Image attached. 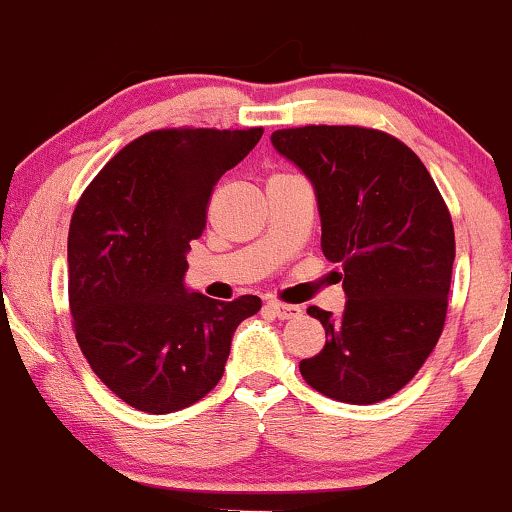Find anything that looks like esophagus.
Listing matches in <instances>:
<instances>
[{
    "instance_id": "esophagus-1",
    "label": "esophagus",
    "mask_w": 512,
    "mask_h": 512,
    "mask_svg": "<svg viewBox=\"0 0 512 512\" xmlns=\"http://www.w3.org/2000/svg\"><path fill=\"white\" fill-rule=\"evenodd\" d=\"M267 310H272L279 320H291V317H298L303 313L301 305H289V303H281V301H269Z\"/></svg>"
}]
</instances>
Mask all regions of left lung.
Here are the masks:
<instances>
[{
	"instance_id": "left-lung-1",
	"label": "left lung",
	"mask_w": 512,
	"mask_h": 512,
	"mask_svg": "<svg viewBox=\"0 0 512 512\" xmlns=\"http://www.w3.org/2000/svg\"><path fill=\"white\" fill-rule=\"evenodd\" d=\"M272 144L315 185L322 252L344 272V313L308 308L327 339L298 366L303 380L337 402H383L443 334L455 262L448 204L421 158L380 129L289 127Z\"/></svg>"
}]
</instances>
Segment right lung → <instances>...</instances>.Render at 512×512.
<instances>
[{"label":"right lung","mask_w":512,"mask_h":512,"mask_svg":"<svg viewBox=\"0 0 512 512\" xmlns=\"http://www.w3.org/2000/svg\"><path fill=\"white\" fill-rule=\"evenodd\" d=\"M264 129L168 127L105 163L69 223V310L81 354L129 407L170 414L209 395L257 296L187 291V250L207 228L216 182Z\"/></svg>","instance_id":"1"}]
</instances>
